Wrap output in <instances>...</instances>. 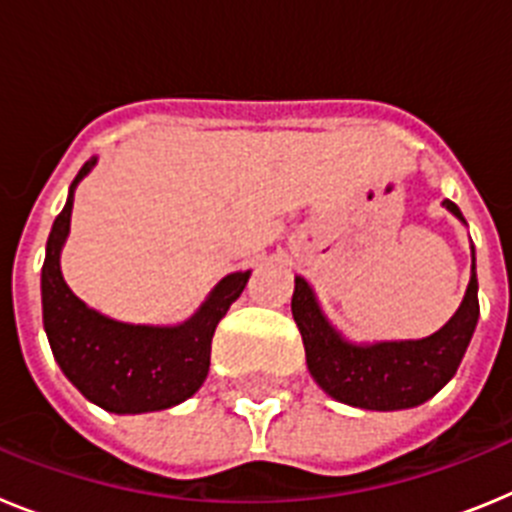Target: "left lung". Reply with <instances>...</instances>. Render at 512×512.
Segmentation results:
<instances>
[{"instance_id":"1","label":"left lung","mask_w":512,"mask_h":512,"mask_svg":"<svg viewBox=\"0 0 512 512\" xmlns=\"http://www.w3.org/2000/svg\"><path fill=\"white\" fill-rule=\"evenodd\" d=\"M443 207L464 223L459 207L443 200ZM292 315L305 343L307 369L333 400L364 410H405L431 400L449 384L474 336L479 320L477 271L454 318L420 341L351 343L328 323L315 292L295 277Z\"/></svg>"}]
</instances>
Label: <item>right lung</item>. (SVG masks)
<instances>
[{"instance_id": "obj_1", "label": "right lung", "mask_w": 512, "mask_h": 512, "mask_svg": "<svg viewBox=\"0 0 512 512\" xmlns=\"http://www.w3.org/2000/svg\"><path fill=\"white\" fill-rule=\"evenodd\" d=\"M94 164L97 158H89L79 169L48 235L40 274L45 336L61 372L99 408L117 415L174 408L207 379L217 323L241 297L251 271H233L220 279L200 310L179 325L120 323L92 310L63 282L61 248L69 235L76 184Z\"/></svg>"}]
</instances>
